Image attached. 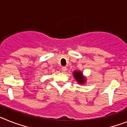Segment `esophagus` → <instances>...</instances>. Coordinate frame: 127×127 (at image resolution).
Wrapping results in <instances>:
<instances>
[{
    "mask_svg": "<svg viewBox=\"0 0 127 127\" xmlns=\"http://www.w3.org/2000/svg\"><path fill=\"white\" fill-rule=\"evenodd\" d=\"M67 70V68L66 67H63L61 68V72H63V73H65L66 72Z\"/></svg>",
    "mask_w": 127,
    "mask_h": 127,
    "instance_id": "esophagus-1",
    "label": "esophagus"
}]
</instances>
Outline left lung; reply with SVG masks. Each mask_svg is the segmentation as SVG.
Here are the masks:
<instances>
[{
	"label": "left lung",
	"instance_id": "8db88e82",
	"mask_svg": "<svg viewBox=\"0 0 127 127\" xmlns=\"http://www.w3.org/2000/svg\"><path fill=\"white\" fill-rule=\"evenodd\" d=\"M73 77H75V80L78 82L79 84H84L86 81V79L83 75V73L79 71H74L73 72Z\"/></svg>",
	"mask_w": 127,
	"mask_h": 127
}]
</instances>
